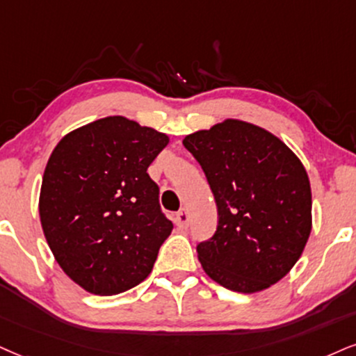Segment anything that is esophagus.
I'll return each instance as SVG.
<instances>
[{
    "mask_svg": "<svg viewBox=\"0 0 356 356\" xmlns=\"http://www.w3.org/2000/svg\"><path fill=\"white\" fill-rule=\"evenodd\" d=\"M175 222H177V226L181 227V229L188 227V225H190V214H188L186 209H181V211L175 214Z\"/></svg>",
    "mask_w": 356,
    "mask_h": 356,
    "instance_id": "obj_1",
    "label": "esophagus"
}]
</instances>
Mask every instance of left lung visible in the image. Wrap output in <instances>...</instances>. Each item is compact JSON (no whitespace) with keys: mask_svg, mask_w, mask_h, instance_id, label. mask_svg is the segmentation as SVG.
Here are the masks:
<instances>
[{"mask_svg":"<svg viewBox=\"0 0 356 356\" xmlns=\"http://www.w3.org/2000/svg\"><path fill=\"white\" fill-rule=\"evenodd\" d=\"M183 145L203 168L218 227L196 245L206 274L229 291H264L292 269L312 229V193L300 160L261 127L226 120Z\"/></svg>","mask_w":356,"mask_h":356,"instance_id":"obj_1","label":"left lung"}]
</instances>
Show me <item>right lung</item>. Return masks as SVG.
<instances>
[{
    "mask_svg": "<svg viewBox=\"0 0 356 356\" xmlns=\"http://www.w3.org/2000/svg\"><path fill=\"white\" fill-rule=\"evenodd\" d=\"M168 143L160 131L107 117L71 131L44 170L39 214L65 274L113 296L147 279L173 222L148 166Z\"/></svg>",
    "mask_w": 356,
    "mask_h": 356,
    "instance_id": "right-lung-1",
    "label": "right lung"
}]
</instances>
